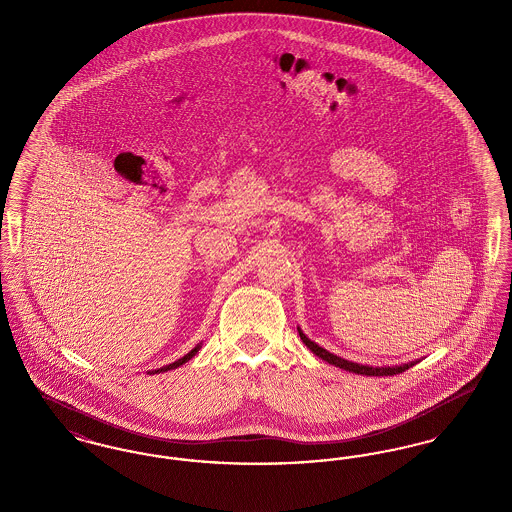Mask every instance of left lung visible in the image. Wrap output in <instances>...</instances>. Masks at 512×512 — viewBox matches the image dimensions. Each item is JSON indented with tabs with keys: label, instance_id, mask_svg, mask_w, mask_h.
Here are the masks:
<instances>
[{
	"label": "left lung",
	"instance_id": "obj_1",
	"mask_svg": "<svg viewBox=\"0 0 512 512\" xmlns=\"http://www.w3.org/2000/svg\"><path fill=\"white\" fill-rule=\"evenodd\" d=\"M299 336H301V340L303 343L317 355L320 357L322 361H326V363H330V365L340 366L343 370H349V372H355V374H363V376H393V374H399V372H405V370H409L413 363H409V365L403 366H365V365H357V363H351V361H345V359H341L338 355H334V353H328L326 349H322V347H318L315 341L309 340L301 330H299Z\"/></svg>",
	"mask_w": 512,
	"mask_h": 512
}]
</instances>
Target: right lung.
<instances>
[{"label":"right lung","mask_w":512,"mask_h":512,"mask_svg":"<svg viewBox=\"0 0 512 512\" xmlns=\"http://www.w3.org/2000/svg\"><path fill=\"white\" fill-rule=\"evenodd\" d=\"M199 351V345L197 347H194L188 355H184L182 359H178V361H174V363H171V365L163 366V368H159V370H155V372H167V370H172V368H178L180 365H184V363H188L192 357H195V353Z\"/></svg>","instance_id":"obj_1"}]
</instances>
